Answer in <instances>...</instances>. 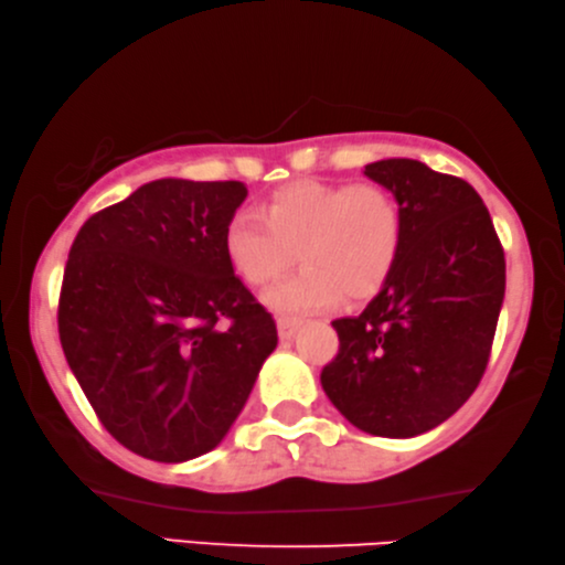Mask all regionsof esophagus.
Returning <instances> with one entry per match:
<instances>
[{
  "label": "esophagus",
  "mask_w": 565,
  "mask_h": 565,
  "mask_svg": "<svg viewBox=\"0 0 565 565\" xmlns=\"http://www.w3.org/2000/svg\"><path fill=\"white\" fill-rule=\"evenodd\" d=\"M300 328L298 318H277V332H280L282 340H290Z\"/></svg>",
  "instance_id": "1"
}]
</instances>
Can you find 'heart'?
<instances>
[{"label": "heart", "mask_w": 565, "mask_h": 565, "mask_svg": "<svg viewBox=\"0 0 565 565\" xmlns=\"http://www.w3.org/2000/svg\"><path fill=\"white\" fill-rule=\"evenodd\" d=\"M401 202L383 184L298 180L277 188L260 212H237L225 227V255L247 285L267 288L295 260L300 273L267 292L280 316L330 308L345 292L370 298L393 273L403 247Z\"/></svg>", "instance_id": "heart-1"}]
</instances>
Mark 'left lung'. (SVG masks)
Masks as SVG:
<instances>
[{
	"mask_svg": "<svg viewBox=\"0 0 565 565\" xmlns=\"http://www.w3.org/2000/svg\"><path fill=\"white\" fill-rule=\"evenodd\" d=\"M365 174L401 202L403 247L367 308L332 320L340 348L320 383L355 428L413 438L448 420L483 377L505 257L466 180L405 157L365 164Z\"/></svg>",
	"mask_w": 565,
	"mask_h": 565,
	"instance_id": "left-lung-1",
	"label": "left lung"
}]
</instances>
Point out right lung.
Listing matches in <instances>:
<instances>
[{
	"label": "right lung",
	"instance_id": "right-lung-1",
	"mask_svg": "<svg viewBox=\"0 0 565 565\" xmlns=\"http://www.w3.org/2000/svg\"><path fill=\"white\" fill-rule=\"evenodd\" d=\"M245 198L235 180H154L74 237L60 343L102 425L137 456L182 463L220 446L277 345L225 255Z\"/></svg>",
	"mask_w": 565,
	"mask_h": 565
}]
</instances>
